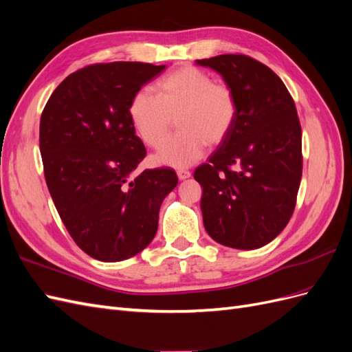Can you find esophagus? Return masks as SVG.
Instances as JSON below:
<instances>
[{"label": "esophagus", "mask_w": 352, "mask_h": 352, "mask_svg": "<svg viewBox=\"0 0 352 352\" xmlns=\"http://www.w3.org/2000/svg\"><path fill=\"white\" fill-rule=\"evenodd\" d=\"M177 177L179 180H185V179H189L190 177V172L189 170H177Z\"/></svg>", "instance_id": "esophagus-1"}]
</instances>
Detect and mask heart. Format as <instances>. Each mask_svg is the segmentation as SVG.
I'll use <instances>...</instances> for the list:
<instances>
[{"instance_id": "obj_1", "label": "heart", "mask_w": 352, "mask_h": 352, "mask_svg": "<svg viewBox=\"0 0 352 352\" xmlns=\"http://www.w3.org/2000/svg\"><path fill=\"white\" fill-rule=\"evenodd\" d=\"M157 97L146 91L133 95L129 119L142 142L158 150L175 136L155 162L170 167H188L204 155L207 144L217 146L226 140L238 117V98L230 85L214 82L194 66H182L155 85Z\"/></svg>"}]
</instances>
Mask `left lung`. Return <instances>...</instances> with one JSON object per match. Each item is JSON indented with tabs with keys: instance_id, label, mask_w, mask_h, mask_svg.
Segmentation results:
<instances>
[{
	"instance_id": "left-lung-1",
	"label": "left lung",
	"mask_w": 352,
	"mask_h": 352,
	"mask_svg": "<svg viewBox=\"0 0 352 352\" xmlns=\"http://www.w3.org/2000/svg\"><path fill=\"white\" fill-rule=\"evenodd\" d=\"M197 65L220 73L238 98L232 132L194 172L204 228L225 247H264L287 225L300 189L302 135L295 102L278 74L248 56Z\"/></svg>"
}]
</instances>
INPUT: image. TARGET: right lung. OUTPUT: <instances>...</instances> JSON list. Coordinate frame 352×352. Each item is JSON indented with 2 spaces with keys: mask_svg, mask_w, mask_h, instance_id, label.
Wrapping results in <instances>:
<instances>
[{
  "mask_svg": "<svg viewBox=\"0 0 352 352\" xmlns=\"http://www.w3.org/2000/svg\"><path fill=\"white\" fill-rule=\"evenodd\" d=\"M166 66L114 61L91 65L63 80L39 123L47 186L78 247L100 261H122L146 248L175 170L136 173L146 150L129 104Z\"/></svg>",
  "mask_w": 352,
  "mask_h": 352,
  "instance_id": "add662e5",
  "label": "right lung"
}]
</instances>
